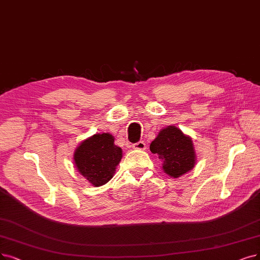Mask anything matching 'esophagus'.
<instances>
[{
  "label": "esophagus",
  "instance_id": "obj_1",
  "mask_svg": "<svg viewBox=\"0 0 260 260\" xmlns=\"http://www.w3.org/2000/svg\"><path fill=\"white\" fill-rule=\"evenodd\" d=\"M132 148L138 149V150H145L146 149V144H145V142H143V141H140L138 143H134L132 145Z\"/></svg>",
  "mask_w": 260,
  "mask_h": 260
}]
</instances>
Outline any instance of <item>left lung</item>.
Wrapping results in <instances>:
<instances>
[{
  "mask_svg": "<svg viewBox=\"0 0 260 260\" xmlns=\"http://www.w3.org/2000/svg\"><path fill=\"white\" fill-rule=\"evenodd\" d=\"M150 151L162 161V170L172 178H179L194 169L196 153L192 138L174 124L162 128L150 144Z\"/></svg>",
  "mask_w": 260,
  "mask_h": 260,
  "instance_id": "1",
  "label": "left lung"
}]
</instances>
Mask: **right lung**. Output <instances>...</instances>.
<instances>
[{
  "mask_svg": "<svg viewBox=\"0 0 260 260\" xmlns=\"http://www.w3.org/2000/svg\"><path fill=\"white\" fill-rule=\"evenodd\" d=\"M111 133H96L82 141L74 153L78 172L91 185L109 182L122 158V150L114 144Z\"/></svg>",
  "mask_w": 260,
  "mask_h": 260,
  "instance_id": "right-lung-1",
  "label": "right lung"
}]
</instances>
